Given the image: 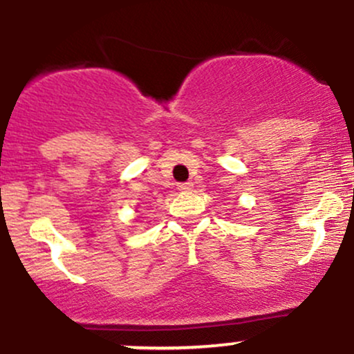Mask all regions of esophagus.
<instances>
[{
    "instance_id": "esophagus-1",
    "label": "esophagus",
    "mask_w": 354,
    "mask_h": 354,
    "mask_svg": "<svg viewBox=\"0 0 354 354\" xmlns=\"http://www.w3.org/2000/svg\"><path fill=\"white\" fill-rule=\"evenodd\" d=\"M192 187H194V184H192V182H180V184H178V191H182V192H185V191H191Z\"/></svg>"
}]
</instances>
